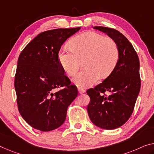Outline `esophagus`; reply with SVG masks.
I'll list each match as a JSON object with an SVG mask.
<instances>
[{"label": "esophagus", "mask_w": 154, "mask_h": 154, "mask_svg": "<svg viewBox=\"0 0 154 154\" xmlns=\"http://www.w3.org/2000/svg\"><path fill=\"white\" fill-rule=\"evenodd\" d=\"M78 90H79V94H83L85 92V89L82 88V87H79V88H78Z\"/></svg>", "instance_id": "esophagus-1"}]
</instances>
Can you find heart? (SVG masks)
Here are the masks:
<instances>
[{
    "label": "heart",
    "instance_id": "obj_1",
    "mask_svg": "<svg viewBox=\"0 0 154 154\" xmlns=\"http://www.w3.org/2000/svg\"><path fill=\"white\" fill-rule=\"evenodd\" d=\"M72 48L63 46L59 51V63L69 76L82 65L85 68L75 75L74 82L80 87H89L100 76L108 77L114 70L119 58V49L113 39L94 32L77 35L71 40Z\"/></svg>",
    "mask_w": 154,
    "mask_h": 154
}]
</instances>
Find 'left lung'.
I'll list each match as a JSON object with an SVG mask.
<instances>
[{
	"instance_id": "obj_1",
	"label": "left lung",
	"mask_w": 154,
	"mask_h": 154,
	"mask_svg": "<svg viewBox=\"0 0 154 154\" xmlns=\"http://www.w3.org/2000/svg\"><path fill=\"white\" fill-rule=\"evenodd\" d=\"M116 42L119 58L114 70L107 79L89 89L90 97L87 112L91 122L105 129H114L123 125L131 116L140 89V62L131 42L116 29L96 26ZM105 92H110L107 96Z\"/></svg>"
}]
</instances>
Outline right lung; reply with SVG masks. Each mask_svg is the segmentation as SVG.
<instances>
[{"mask_svg": "<svg viewBox=\"0 0 154 154\" xmlns=\"http://www.w3.org/2000/svg\"><path fill=\"white\" fill-rule=\"evenodd\" d=\"M80 27L55 29L39 34L21 51L14 80L18 111L33 128L57 129L78 95L59 63L61 45ZM60 87L63 88L59 91Z\"/></svg>", "mask_w": 154, "mask_h": 154, "instance_id": "obj_1", "label": "right lung"}]
</instances>
